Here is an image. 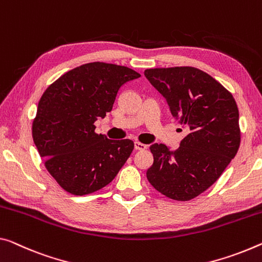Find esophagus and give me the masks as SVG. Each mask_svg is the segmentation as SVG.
Instances as JSON below:
<instances>
[{
  "label": "esophagus",
  "instance_id": "34e87169",
  "mask_svg": "<svg viewBox=\"0 0 262 262\" xmlns=\"http://www.w3.org/2000/svg\"><path fill=\"white\" fill-rule=\"evenodd\" d=\"M147 146L145 144H143V143H139V142H135V148L136 150H145V148H146Z\"/></svg>",
  "mask_w": 262,
  "mask_h": 262
}]
</instances>
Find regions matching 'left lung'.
Segmentation results:
<instances>
[{
    "mask_svg": "<svg viewBox=\"0 0 262 262\" xmlns=\"http://www.w3.org/2000/svg\"><path fill=\"white\" fill-rule=\"evenodd\" d=\"M144 75L188 130L177 150L151 145L147 180L167 198L188 201L211 187L238 152V105L226 88L196 68H156Z\"/></svg>",
    "mask_w": 262,
    "mask_h": 262,
    "instance_id": "8db88e82",
    "label": "left lung"
}]
</instances>
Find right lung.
I'll return each instance as SVG.
<instances>
[{
    "mask_svg": "<svg viewBox=\"0 0 262 262\" xmlns=\"http://www.w3.org/2000/svg\"><path fill=\"white\" fill-rule=\"evenodd\" d=\"M140 77L127 67L86 63L47 88L33 122V139L44 166L64 191L94 193L110 184L130 157V139L96 134L95 122L114 106L119 88Z\"/></svg>",
    "mask_w": 262,
    "mask_h": 262,
    "instance_id": "add662e5",
    "label": "right lung"
}]
</instances>
